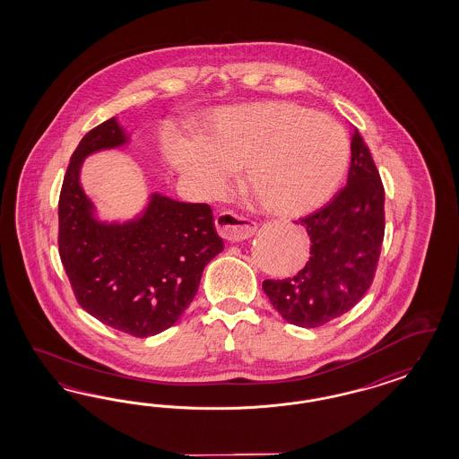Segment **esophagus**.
<instances>
[{"label":"esophagus","mask_w":459,"mask_h":459,"mask_svg":"<svg viewBox=\"0 0 459 459\" xmlns=\"http://www.w3.org/2000/svg\"><path fill=\"white\" fill-rule=\"evenodd\" d=\"M215 225L219 234L230 242L237 240H244L249 238L254 230H255V223L252 222L247 217H242L232 210H222L215 215Z\"/></svg>","instance_id":"obj_1"}]
</instances>
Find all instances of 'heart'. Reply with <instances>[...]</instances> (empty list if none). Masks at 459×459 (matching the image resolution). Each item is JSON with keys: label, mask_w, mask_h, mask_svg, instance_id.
I'll return each instance as SVG.
<instances>
[{"label": "heart", "mask_w": 459, "mask_h": 459, "mask_svg": "<svg viewBox=\"0 0 459 459\" xmlns=\"http://www.w3.org/2000/svg\"><path fill=\"white\" fill-rule=\"evenodd\" d=\"M169 163L196 194H222L232 169L246 168V186L265 210L299 215L333 190L347 163L342 126L323 112L265 102L222 112L204 141L175 139Z\"/></svg>", "instance_id": "obj_1"}]
</instances>
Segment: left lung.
I'll list each match as a JSON object with an SVG mask.
<instances>
[{"instance_id":"8db88e82","label":"left lung","mask_w":459,"mask_h":459,"mask_svg":"<svg viewBox=\"0 0 459 459\" xmlns=\"http://www.w3.org/2000/svg\"><path fill=\"white\" fill-rule=\"evenodd\" d=\"M296 223L311 240L309 259L292 278L265 279L263 290L288 323L316 328L360 301L374 281L384 242V185L357 129L347 185Z\"/></svg>"}]
</instances>
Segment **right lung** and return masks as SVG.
Listing matches in <instances>:
<instances>
[{"label": "right lung", "mask_w": 459, "mask_h": 459, "mask_svg": "<svg viewBox=\"0 0 459 459\" xmlns=\"http://www.w3.org/2000/svg\"><path fill=\"white\" fill-rule=\"evenodd\" d=\"M126 143L111 117L70 158L58 198V252L77 303L123 333L146 338L175 325L194 301L205 265L223 249L207 204L154 194L127 223H100L79 183L87 154Z\"/></svg>", "instance_id": "right-lung-1"}]
</instances>
